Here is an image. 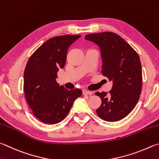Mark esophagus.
Segmentation results:
<instances>
[{
  "label": "esophagus",
  "mask_w": 159,
  "mask_h": 159,
  "mask_svg": "<svg viewBox=\"0 0 159 159\" xmlns=\"http://www.w3.org/2000/svg\"><path fill=\"white\" fill-rule=\"evenodd\" d=\"M83 94L84 95H89V96H90V95L92 94V92L89 91V90H83Z\"/></svg>",
  "instance_id": "1"
}]
</instances>
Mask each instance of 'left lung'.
Instances as JSON below:
<instances>
[{
	"label": "left lung",
	"mask_w": 159,
	"mask_h": 159,
	"mask_svg": "<svg viewBox=\"0 0 159 159\" xmlns=\"http://www.w3.org/2000/svg\"><path fill=\"white\" fill-rule=\"evenodd\" d=\"M85 38L99 47L102 74L113 82L108 93H95L102 99L97 114L107 122L122 120L135 108L141 94L143 76L139 56L125 39L112 32L89 34Z\"/></svg>",
	"instance_id": "obj_1"
}]
</instances>
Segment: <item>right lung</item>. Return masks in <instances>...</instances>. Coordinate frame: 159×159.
I'll use <instances>...</instances> for the list:
<instances>
[{"instance_id": "right-lung-1", "label": "right lung", "mask_w": 159, "mask_h": 159, "mask_svg": "<svg viewBox=\"0 0 159 159\" xmlns=\"http://www.w3.org/2000/svg\"><path fill=\"white\" fill-rule=\"evenodd\" d=\"M80 34L52 37L31 55L24 71V91L33 115L41 122L54 125L67 117L82 90L59 85L57 73L63 68L70 46Z\"/></svg>"}]
</instances>
